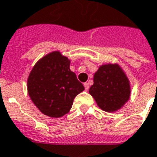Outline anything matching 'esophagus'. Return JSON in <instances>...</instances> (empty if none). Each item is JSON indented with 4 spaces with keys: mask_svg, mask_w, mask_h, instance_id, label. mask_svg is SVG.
<instances>
[{
    "mask_svg": "<svg viewBox=\"0 0 157 157\" xmlns=\"http://www.w3.org/2000/svg\"><path fill=\"white\" fill-rule=\"evenodd\" d=\"M84 87H85V90L87 91V90L89 89V83L88 82H84Z\"/></svg>",
    "mask_w": 157,
    "mask_h": 157,
    "instance_id": "1",
    "label": "esophagus"
}]
</instances>
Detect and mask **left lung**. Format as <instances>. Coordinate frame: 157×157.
Masks as SVG:
<instances>
[{"label":"left lung","instance_id":"8db88e82","mask_svg":"<svg viewBox=\"0 0 157 157\" xmlns=\"http://www.w3.org/2000/svg\"><path fill=\"white\" fill-rule=\"evenodd\" d=\"M89 93L101 110L115 112L129 100L130 82L118 64H105L94 74Z\"/></svg>","mask_w":157,"mask_h":157}]
</instances>
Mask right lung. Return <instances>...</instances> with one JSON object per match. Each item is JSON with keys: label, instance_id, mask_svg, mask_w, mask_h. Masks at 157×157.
<instances>
[{"label": "right lung", "instance_id": "add662e5", "mask_svg": "<svg viewBox=\"0 0 157 157\" xmlns=\"http://www.w3.org/2000/svg\"><path fill=\"white\" fill-rule=\"evenodd\" d=\"M70 65L67 57L55 51L41 58L29 75V98L49 117L59 118L67 114L75 97L84 90Z\"/></svg>", "mask_w": 157, "mask_h": 157}]
</instances>
